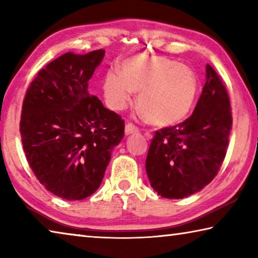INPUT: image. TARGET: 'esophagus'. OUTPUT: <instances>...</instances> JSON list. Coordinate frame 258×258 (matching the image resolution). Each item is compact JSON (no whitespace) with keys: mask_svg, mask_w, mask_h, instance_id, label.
Returning <instances> with one entry per match:
<instances>
[{"mask_svg":"<svg viewBox=\"0 0 258 258\" xmlns=\"http://www.w3.org/2000/svg\"><path fill=\"white\" fill-rule=\"evenodd\" d=\"M139 132V128L137 126H134L133 124H126L125 126V135H130V134H133V133H137Z\"/></svg>","mask_w":258,"mask_h":258,"instance_id":"34e87169","label":"esophagus"}]
</instances>
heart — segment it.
Wrapping results in <instances>:
<instances>
[{
  "label": "heart",
  "mask_w": 258,
  "mask_h": 258,
  "mask_svg": "<svg viewBox=\"0 0 258 258\" xmlns=\"http://www.w3.org/2000/svg\"><path fill=\"white\" fill-rule=\"evenodd\" d=\"M198 90L196 74L164 56L135 55L124 61L121 73L109 69L103 82L106 102L121 110L140 93L139 110L158 127L180 123L189 113Z\"/></svg>",
  "instance_id": "1"
}]
</instances>
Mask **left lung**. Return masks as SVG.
<instances>
[{"label": "left lung", "instance_id": "obj_1", "mask_svg": "<svg viewBox=\"0 0 258 258\" xmlns=\"http://www.w3.org/2000/svg\"><path fill=\"white\" fill-rule=\"evenodd\" d=\"M231 126L228 92L206 64V83L192 115L176 126L157 131L152 139L146 160L152 189L168 199L204 189L223 163Z\"/></svg>", "mask_w": 258, "mask_h": 258}]
</instances>
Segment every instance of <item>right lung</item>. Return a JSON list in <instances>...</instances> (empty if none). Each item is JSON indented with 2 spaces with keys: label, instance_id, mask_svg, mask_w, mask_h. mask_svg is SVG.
I'll return each instance as SVG.
<instances>
[{
  "label": "right lung",
  "instance_id": "1",
  "mask_svg": "<svg viewBox=\"0 0 258 258\" xmlns=\"http://www.w3.org/2000/svg\"><path fill=\"white\" fill-rule=\"evenodd\" d=\"M104 50L68 52L30 83L20 134L35 176L56 197L82 200L98 190L111 151L124 138V120L89 92Z\"/></svg>",
  "mask_w": 258,
  "mask_h": 258
}]
</instances>
